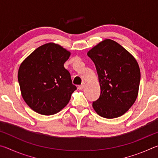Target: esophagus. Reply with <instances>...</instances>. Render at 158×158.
Instances as JSON below:
<instances>
[{"instance_id": "obj_1", "label": "esophagus", "mask_w": 158, "mask_h": 158, "mask_svg": "<svg viewBox=\"0 0 158 158\" xmlns=\"http://www.w3.org/2000/svg\"><path fill=\"white\" fill-rule=\"evenodd\" d=\"M85 83H82V84L81 85H79L78 86V89L79 90H82V89H84V88L85 87Z\"/></svg>"}]
</instances>
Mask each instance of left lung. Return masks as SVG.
Wrapping results in <instances>:
<instances>
[{"instance_id": "8db88e82", "label": "left lung", "mask_w": 158, "mask_h": 158, "mask_svg": "<svg viewBox=\"0 0 158 158\" xmlns=\"http://www.w3.org/2000/svg\"><path fill=\"white\" fill-rule=\"evenodd\" d=\"M87 55L95 63L100 85V95L93 102L98 115L114 118L123 115L135 103L140 83L137 60L121 45L106 39Z\"/></svg>"}]
</instances>
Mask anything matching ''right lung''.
Returning a JSON list of instances; mask_svg holds the SVG:
<instances>
[{
	"instance_id": "obj_1",
	"label": "right lung",
	"mask_w": 158,
	"mask_h": 158,
	"mask_svg": "<svg viewBox=\"0 0 158 158\" xmlns=\"http://www.w3.org/2000/svg\"><path fill=\"white\" fill-rule=\"evenodd\" d=\"M69 56L68 51L51 42L37 48L21 64L18 81L21 95L37 113L46 116L58 113L77 90L64 68Z\"/></svg>"
}]
</instances>
